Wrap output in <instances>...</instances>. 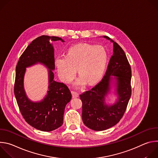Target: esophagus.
<instances>
[{"mask_svg": "<svg viewBox=\"0 0 158 158\" xmlns=\"http://www.w3.org/2000/svg\"><path fill=\"white\" fill-rule=\"evenodd\" d=\"M71 93H72V95H73V98H78V97H79V94L77 93H76V92L72 91V92H71Z\"/></svg>", "mask_w": 158, "mask_h": 158, "instance_id": "1", "label": "esophagus"}]
</instances>
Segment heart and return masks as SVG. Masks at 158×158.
<instances>
[{"instance_id": "b5f03b06", "label": "heart", "mask_w": 158, "mask_h": 158, "mask_svg": "<svg viewBox=\"0 0 158 158\" xmlns=\"http://www.w3.org/2000/svg\"><path fill=\"white\" fill-rule=\"evenodd\" d=\"M108 60L106 49L101 46L81 43L71 46L65 56H58L55 59L57 74L65 84H70L74 79L76 70L80 76L74 82L76 87L87 83L94 85L102 79Z\"/></svg>"}]
</instances>
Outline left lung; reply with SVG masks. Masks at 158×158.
Wrapping results in <instances>:
<instances>
[{
  "instance_id": "8db88e82",
  "label": "left lung",
  "mask_w": 158,
  "mask_h": 158,
  "mask_svg": "<svg viewBox=\"0 0 158 158\" xmlns=\"http://www.w3.org/2000/svg\"><path fill=\"white\" fill-rule=\"evenodd\" d=\"M103 37L113 44V54L106 74L98 84L80 95L82 121L89 129L98 131L107 129L119 123L131 96V69L126 54L116 42L107 36ZM112 89L116 100L109 104L106 98Z\"/></svg>"
}]
</instances>
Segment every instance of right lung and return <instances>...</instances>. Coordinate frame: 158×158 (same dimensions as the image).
Listing matches in <instances>:
<instances>
[{
	"label": "right lung",
	"mask_w": 158,
	"mask_h": 158,
	"mask_svg": "<svg viewBox=\"0 0 158 158\" xmlns=\"http://www.w3.org/2000/svg\"><path fill=\"white\" fill-rule=\"evenodd\" d=\"M57 40L64 42L55 36L36 38L21 55L15 69L14 94L21 114L29 124L42 131H52L62 125L65 107L72 98L68 87L54 79V50L51 42ZM38 63L48 69V89L42 100L33 102L27 96L24 76L27 68Z\"/></svg>",
	"instance_id": "1"
}]
</instances>
